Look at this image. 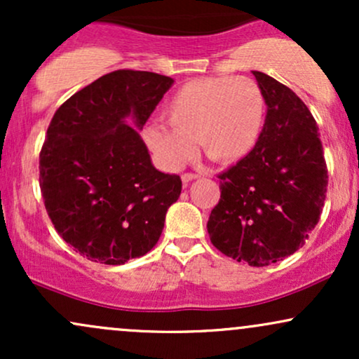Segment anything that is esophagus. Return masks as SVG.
Masks as SVG:
<instances>
[{
	"label": "esophagus",
	"instance_id": "1",
	"mask_svg": "<svg viewBox=\"0 0 359 359\" xmlns=\"http://www.w3.org/2000/svg\"><path fill=\"white\" fill-rule=\"evenodd\" d=\"M201 175H197V174H184L182 175V182H184V185H187V184H191L192 180H196V179H199Z\"/></svg>",
	"mask_w": 359,
	"mask_h": 359
}]
</instances>
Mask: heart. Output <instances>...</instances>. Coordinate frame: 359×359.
Here are the masks:
<instances>
[{"label":"heart","mask_w":359,"mask_h":359,"mask_svg":"<svg viewBox=\"0 0 359 359\" xmlns=\"http://www.w3.org/2000/svg\"><path fill=\"white\" fill-rule=\"evenodd\" d=\"M165 125H151L143 133L156 162L179 170L197 154L217 163L248 156L262 138L266 102L262 89L246 77H204L184 84L163 109Z\"/></svg>","instance_id":"heart-1"}]
</instances>
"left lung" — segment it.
I'll return each instance as SVG.
<instances>
[{
    "instance_id": "obj_1",
    "label": "left lung",
    "mask_w": 359,
    "mask_h": 359,
    "mask_svg": "<svg viewBox=\"0 0 359 359\" xmlns=\"http://www.w3.org/2000/svg\"><path fill=\"white\" fill-rule=\"evenodd\" d=\"M266 102L257 148L219 175L208 233L226 257L265 266L295 253L319 222L327 189L323 143L297 94L253 71Z\"/></svg>"
}]
</instances>
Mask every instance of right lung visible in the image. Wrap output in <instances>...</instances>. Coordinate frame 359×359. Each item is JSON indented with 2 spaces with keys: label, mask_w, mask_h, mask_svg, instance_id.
<instances>
[{
  "label": "right lung",
  "mask_w": 359,
  "mask_h": 359,
  "mask_svg": "<svg viewBox=\"0 0 359 359\" xmlns=\"http://www.w3.org/2000/svg\"><path fill=\"white\" fill-rule=\"evenodd\" d=\"M174 79L114 71L53 114L40 151V189L65 243L90 262L123 265L158 241L182 180L151 163L140 130Z\"/></svg>",
  "instance_id": "1"
}]
</instances>
